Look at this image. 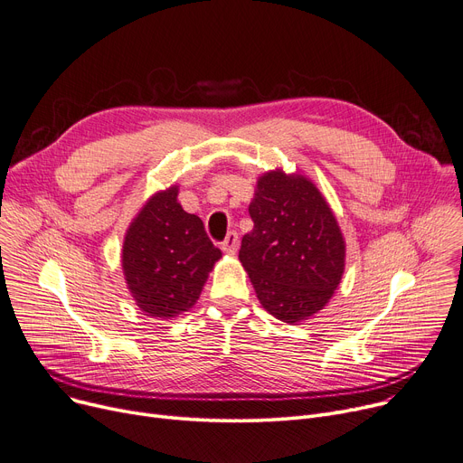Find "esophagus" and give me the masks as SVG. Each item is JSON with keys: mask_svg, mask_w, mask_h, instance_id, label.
I'll list each match as a JSON object with an SVG mask.
<instances>
[{"mask_svg": "<svg viewBox=\"0 0 463 463\" xmlns=\"http://www.w3.org/2000/svg\"><path fill=\"white\" fill-rule=\"evenodd\" d=\"M238 245H240V240H238V234L232 231L227 234V238L222 241V250L227 253V255H236L238 251Z\"/></svg>", "mask_w": 463, "mask_h": 463, "instance_id": "1", "label": "esophagus"}]
</instances>
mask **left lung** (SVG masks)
Here are the masks:
<instances>
[{"label":"left lung","instance_id":"8db88e82","mask_svg":"<svg viewBox=\"0 0 463 463\" xmlns=\"http://www.w3.org/2000/svg\"><path fill=\"white\" fill-rule=\"evenodd\" d=\"M250 215L255 225L238 257L264 309L287 324L322 311L343 279L346 243L315 182L283 169L264 173Z\"/></svg>","mask_w":463,"mask_h":463}]
</instances>
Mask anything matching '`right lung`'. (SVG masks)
I'll use <instances>...</instances> for the list:
<instances>
[{
  "instance_id": "obj_1",
  "label": "right lung",
  "mask_w": 463,
  "mask_h": 463,
  "mask_svg": "<svg viewBox=\"0 0 463 463\" xmlns=\"http://www.w3.org/2000/svg\"><path fill=\"white\" fill-rule=\"evenodd\" d=\"M176 197L178 186L154 194L122 243V273L146 317L173 318L192 309L222 259L201 218L184 210Z\"/></svg>"
}]
</instances>
